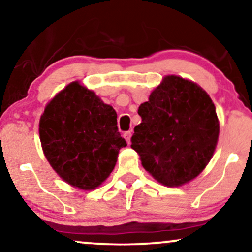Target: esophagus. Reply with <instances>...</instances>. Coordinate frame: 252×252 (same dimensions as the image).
<instances>
[{"mask_svg": "<svg viewBox=\"0 0 252 252\" xmlns=\"http://www.w3.org/2000/svg\"><path fill=\"white\" fill-rule=\"evenodd\" d=\"M124 137H125V140L127 141V143H130V137H132V132L130 130H128V132H125V134H124Z\"/></svg>", "mask_w": 252, "mask_h": 252, "instance_id": "1", "label": "esophagus"}]
</instances>
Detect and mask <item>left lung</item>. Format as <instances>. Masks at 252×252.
<instances>
[{
	"label": "left lung",
	"instance_id": "obj_1",
	"mask_svg": "<svg viewBox=\"0 0 252 252\" xmlns=\"http://www.w3.org/2000/svg\"><path fill=\"white\" fill-rule=\"evenodd\" d=\"M130 147L158 182L179 187L197 177L215 153L219 136L216 106L197 84L166 75L139 106Z\"/></svg>",
	"mask_w": 252,
	"mask_h": 252
}]
</instances>
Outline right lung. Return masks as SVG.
Masks as SVG:
<instances>
[{
	"label": "right lung",
	"mask_w": 252,
	"mask_h": 252,
	"mask_svg": "<svg viewBox=\"0 0 252 252\" xmlns=\"http://www.w3.org/2000/svg\"><path fill=\"white\" fill-rule=\"evenodd\" d=\"M39 133L44 156L68 185L98 187L111 173L120 148L117 113L78 81L58 93L44 109Z\"/></svg>",
	"instance_id": "obj_1"
}]
</instances>
